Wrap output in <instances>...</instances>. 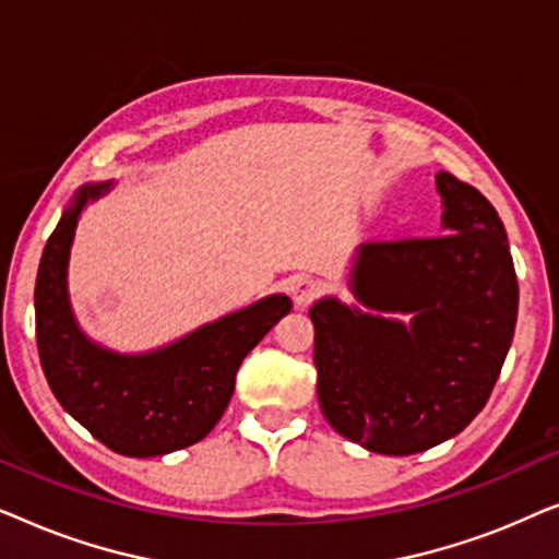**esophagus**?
Masks as SVG:
<instances>
[{
	"label": "esophagus",
	"instance_id": "34e87169",
	"mask_svg": "<svg viewBox=\"0 0 559 559\" xmlns=\"http://www.w3.org/2000/svg\"><path fill=\"white\" fill-rule=\"evenodd\" d=\"M320 285L316 280H297L293 287H289V295H293L295 308H308V305L316 300Z\"/></svg>",
	"mask_w": 559,
	"mask_h": 559
}]
</instances>
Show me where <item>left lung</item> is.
<instances>
[{
    "label": "left lung",
    "instance_id": "left-lung-1",
    "mask_svg": "<svg viewBox=\"0 0 559 559\" xmlns=\"http://www.w3.org/2000/svg\"><path fill=\"white\" fill-rule=\"evenodd\" d=\"M435 186L440 236L361 243L348 274L358 305L328 295L310 308L320 409L379 455L423 453L465 430L514 338L519 285L499 213L450 173Z\"/></svg>",
    "mask_w": 559,
    "mask_h": 559
}]
</instances>
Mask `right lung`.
<instances>
[{"mask_svg":"<svg viewBox=\"0 0 559 559\" xmlns=\"http://www.w3.org/2000/svg\"><path fill=\"white\" fill-rule=\"evenodd\" d=\"M111 186H81L45 243L35 282L37 350L60 407L98 442L129 457L167 455L216 427L241 361L293 310V300L266 295L144 354H119L91 341L68 295V262L83 209Z\"/></svg>","mask_w":559,"mask_h":559,"instance_id":"obj_1","label":"right lung"}]
</instances>
